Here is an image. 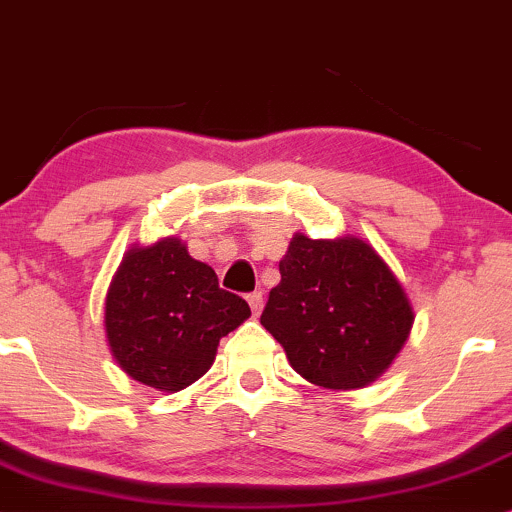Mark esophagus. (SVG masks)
<instances>
[{
    "instance_id": "34e87169",
    "label": "esophagus",
    "mask_w": 512,
    "mask_h": 512,
    "mask_svg": "<svg viewBox=\"0 0 512 512\" xmlns=\"http://www.w3.org/2000/svg\"><path fill=\"white\" fill-rule=\"evenodd\" d=\"M248 303H250L252 313H255V315H260V313H262V305H264L262 291H252V293H250V296H248Z\"/></svg>"
}]
</instances>
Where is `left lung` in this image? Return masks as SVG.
Instances as JSON below:
<instances>
[{
  "instance_id": "1",
  "label": "left lung",
  "mask_w": 512,
  "mask_h": 512,
  "mask_svg": "<svg viewBox=\"0 0 512 512\" xmlns=\"http://www.w3.org/2000/svg\"><path fill=\"white\" fill-rule=\"evenodd\" d=\"M279 272L260 322L298 375L327 390H358L390 368L414 310L366 240L296 233Z\"/></svg>"
}]
</instances>
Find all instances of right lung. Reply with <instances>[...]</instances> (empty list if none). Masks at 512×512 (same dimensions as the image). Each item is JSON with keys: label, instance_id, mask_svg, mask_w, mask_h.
<instances>
[{"label": "right lung", "instance_id": "obj_1", "mask_svg": "<svg viewBox=\"0 0 512 512\" xmlns=\"http://www.w3.org/2000/svg\"><path fill=\"white\" fill-rule=\"evenodd\" d=\"M250 317V305L219 289L209 264L180 238L134 245L105 296V334L129 378L180 392L202 378L221 337Z\"/></svg>", "mask_w": 512, "mask_h": 512}]
</instances>
